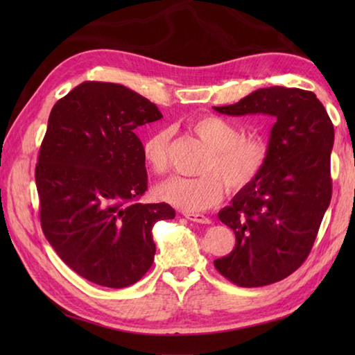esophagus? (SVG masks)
<instances>
[{
	"label": "esophagus",
	"mask_w": 355,
	"mask_h": 355,
	"mask_svg": "<svg viewBox=\"0 0 355 355\" xmlns=\"http://www.w3.org/2000/svg\"><path fill=\"white\" fill-rule=\"evenodd\" d=\"M184 216L187 218V220L193 221V223H198V224H210L209 218H207L206 215H202V214H189V212H186Z\"/></svg>",
	"instance_id": "34e87169"
}]
</instances>
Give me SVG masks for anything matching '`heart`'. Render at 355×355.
Masks as SVG:
<instances>
[{"label": "heart", "mask_w": 355, "mask_h": 355, "mask_svg": "<svg viewBox=\"0 0 355 355\" xmlns=\"http://www.w3.org/2000/svg\"><path fill=\"white\" fill-rule=\"evenodd\" d=\"M192 131L209 148L198 177L173 175L157 187V197L186 212H200L218 205L224 184L241 191L253 183L266 168L268 145L261 137H243L239 128L227 119L206 116L192 123ZM171 131L158 130L143 143V162L154 173H163L168 164Z\"/></svg>", "instance_id": "heart-1"}]
</instances>
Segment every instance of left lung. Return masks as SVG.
Wrapping results in <instances>:
<instances>
[{
    "mask_svg": "<svg viewBox=\"0 0 355 355\" xmlns=\"http://www.w3.org/2000/svg\"><path fill=\"white\" fill-rule=\"evenodd\" d=\"M214 110L276 119L266 168L218 212L236 244L215 268L245 288L282 281L310 254L329 206L333 122L315 94L300 88H259Z\"/></svg>",
    "mask_w": 355,
    "mask_h": 355,
    "instance_id": "obj_1",
    "label": "left lung"
}]
</instances>
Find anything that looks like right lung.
Instances as JSON below:
<instances>
[{"label": "right lung", "instance_id": "obj_1", "mask_svg": "<svg viewBox=\"0 0 355 355\" xmlns=\"http://www.w3.org/2000/svg\"><path fill=\"white\" fill-rule=\"evenodd\" d=\"M146 97L111 82H82L53 107L35 171L41 227L87 281L123 288L154 262L153 227L175 218L148 189L139 126L160 120Z\"/></svg>", "mask_w": 355, "mask_h": 355}]
</instances>
